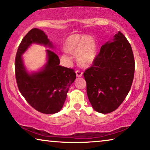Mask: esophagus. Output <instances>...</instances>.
I'll return each instance as SVG.
<instances>
[{"label":"esophagus","instance_id":"34e87169","mask_svg":"<svg viewBox=\"0 0 150 150\" xmlns=\"http://www.w3.org/2000/svg\"><path fill=\"white\" fill-rule=\"evenodd\" d=\"M75 73H76V75H77V77H80L82 76V74H83V73H82V72H81V71H79V70H77V71H76V72H75Z\"/></svg>","mask_w":150,"mask_h":150}]
</instances>
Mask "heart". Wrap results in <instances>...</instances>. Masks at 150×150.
Returning a JSON list of instances; mask_svg holds the SVG:
<instances>
[{
  "label": "heart",
  "mask_w": 150,
  "mask_h": 150,
  "mask_svg": "<svg viewBox=\"0 0 150 150\" xmlns=\"http://www.w3.org/2000/svg\"><path fill=\"white\" fill-rule=\"evenodd\" d=\"M66 51L77 53L78 62L83 67H88L94 62L97 55V46L93 38L78 34L69 35L64 44Z\"/></svg>",
  "instance_id": "1"
}]
</instances>
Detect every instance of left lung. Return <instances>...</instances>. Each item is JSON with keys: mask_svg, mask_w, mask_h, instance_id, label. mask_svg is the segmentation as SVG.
Instances as JSON below:
<instances>
[{"mask_svg": "<svg viewBox=\"0 0 150 150\" xmlns=\"http://www.w3.org/2000/svg\"><path fill=\"white\" fill-rule=\"evenodd\" d=\"M135 64L130 44L121 31L101 47L83 77L92 106L98 112L115 111L131 88Z\"/></svg>", "mask_w": 150, "mask_h": 150, "instance_id": "left-lung-1", "label": "left lung"}]
</instances>
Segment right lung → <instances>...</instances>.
Segmentation results:
<instances>
[{
    "instance_id": "add662e5",
    "label": "right lung",
    "mask_w": 150,
    "mask_h": 150,
    "mask_svg": "<svg viewBox=\"0 0 150 150\" xmlns=\"http://www.w3.org/2000/svg\"><path fill=\"white\" fill-rule=\"evenodd\" d=\"M32 43L53 47L47 35L40 29H32L22 40L15 59L18 87L28 103L40 112L54 114L62 108L69 87L76 78L73 69L59 65V57L47 49L48 61L42 71L29 74L21 55Z\"/></svg>"
}]
</instances>
